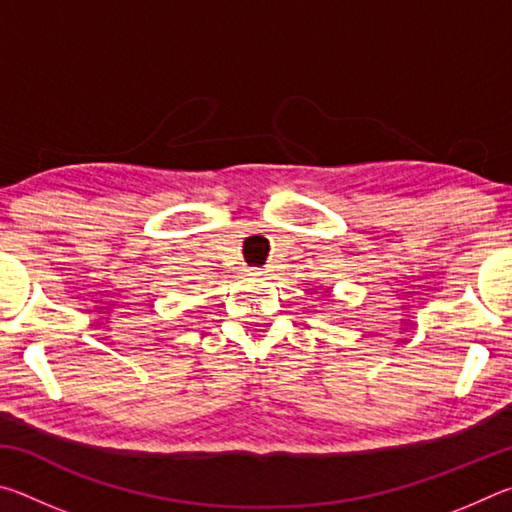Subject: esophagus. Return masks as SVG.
Here are the masks:
<instances>
[{
    "instance_id": "34e87169",
    "label": "esophagus",
    "mask_w": 512,
    "mask_h": 512,
    "mask_svg": "<svg viewBox=\"0 0 512 512\" xmlns=\"http://www.w3.org/2000/svg\"><path fill=\"white\" fill-rule=\"evenodd\" d=\"M250 275H266V268H250Z\"/></svg>"
}]
</instances>
